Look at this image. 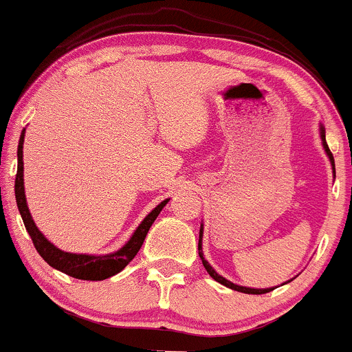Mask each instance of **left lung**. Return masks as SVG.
Instances as JSON below:
<instances>
[{"label": "left lung", "mask_w": 352, "mask_h": 352, "mask_svg": "<svg viewBox=\"0 0 352 352\" xmlns=\"http://www.w3.org/2000/svg\"><path fill=\"white\" fill-rule=\"evenodd\" d=\"M319 133H320V140H322V146H324V151L325 155L329 157V162H331L332 165V173H334L336 177V165H334V157H332L331 150H329L327 146V142H325V128L322 126V124H319ZM202 236H204V224H201V229H199V256H201L202 260V265H204V268L207 270V273H209L210 276H212L216 282H219L221 285H224V287L231 288V290H236V292H241V294H251V295H261V294H268V292L275 290V288H251V287H241V285H236L232 282H229L228 278H224L223 275H219V273L216 272V270L212 268V266L209 265V261L206 260L204 258V251H202ZM294 280V278H292ZM292 280H288V282H292ZM287 282V283H288Z\"/></svg>", "instance_id": "1"}]
</instances>
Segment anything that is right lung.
<instances>
[{"label": "right lung", "instance_id": "1", "mask_svg": "<svg viewBox=\"0 0 352 352\" xmlns=\"http://www.w3.org/2000/svg\"><path fill=\"white\" fill-rule=\"evenodd\" d=\"M25 129L20 135V143H18V170H16V179H14V197H16L18 210L21 214L25 228H27L30 238H32L33 244H35L36 251L40 256L49 263L52 268L58 270V272L65 273V275L74 276L79 280H106L109 276L116 275L121 270L126 266L136 253L142 248L143 241L146 238V232L150 231L151 224L162 212V209L166 206L170 199H165L160 204L155 207L150 214H146L145 219L140 223L138 228L131 234L123 246L118 251L108 254H86V253H69V251H62L60 248L55 246L49 239L43 236V232L36 228L35 221H33L32 214H30L28 204H27V195H25V182H23V143H25Z\"/></svg>", "mask_w": 352, "mask_h": 352}]
</instances>
